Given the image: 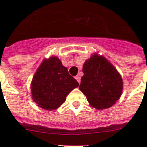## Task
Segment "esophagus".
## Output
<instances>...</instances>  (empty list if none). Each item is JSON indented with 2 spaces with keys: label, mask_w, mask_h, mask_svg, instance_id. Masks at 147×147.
<instances>
[{
  "label": "esophagus",
  "mask_w": 147,
  "mask_h": 147,
  "mask_svg": "<svg viewBox=\"0 0 147 147\" xmlns=\"http://www.w3.org/2000/svg\"><path fill=\"white\" fill-rule=\"evenodd\" d=\"M75 78H76V80H77V82H78L79 83V84H80V82H81L80 76H76V77H75Z\"/></svg>",
  "instance_id": "esophagus-1"
}]
</instances>
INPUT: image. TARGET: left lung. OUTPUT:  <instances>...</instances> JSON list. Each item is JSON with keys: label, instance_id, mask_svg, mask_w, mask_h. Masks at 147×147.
Wrapping results in <instances>:
<instances>
[{"label": "left lung", "instance_id": "left-lung-1", "mask_svg": "<svg viewBox=\"0 0 147 147\" xmlns=\"http://www.w3.org/2000/svg\"><path fill=\"white\" fill-rule=\"evenodd\" d=\"M79 89L92 107L101 110L114 105L122 93L123 81L116 69L103 56L92 55L83 65Z\"/></svg>", "mask_w": 147, "mask_h": 147}]
</instances>
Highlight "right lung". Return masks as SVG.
<instances>
[{
  "mask_svg": "<svg viewBox=\"0 0 147 147\" xmlns=\"http://www.w3.org/2000/svg\"><path fill=\"white\" fill-rule=\"evenodd\" d=\"M78 85L66 67L53 56L44 60L37 69L32 81L31 92L39 107L52 111L62 105L69 92Z\"/></svg>",
  "mask_w": 147,
  "mask_h": 147,
  "instance_id": "right-lung-1",
  "label": "right lung"
}]
</instances>
